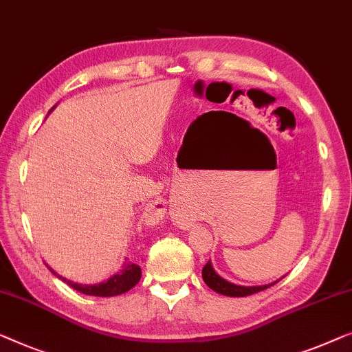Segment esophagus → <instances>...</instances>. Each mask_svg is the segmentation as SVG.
Masks as SVG:
<instances>
[{"instance_id": "esophagus-1", "label": "esophagus", "mask_w": 352, "mask_h": 352, "mask_svg": "<svg viewBox=\"0 0 352 352\" xmlns=\"http://www.w3.org/2000/svg\"><path fill=\"white\" fill-rule=\"evenodd\" d=\"M188 226H190V223H188V222H186V223H184V227H188Z\"/></svg>"}]
</instances>
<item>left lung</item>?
<instances>
[{
	"label": "left lung",
	"instance_id": "obj_1",
	"mask_svg": "<svg viewBox=\"0 0 352 352\" xmlns=\"http://www.w3.org/2000/svg\"><path fill=\"white\" fill-rule=\"evenodd\" d=\"M201 276H203V281L206 283V286L212 289L214 292L217 294H222V295H227V297H248V295H252V294H257L261 292V290H265L268 287H272L273 284H276L278 281H274L272 284H265V286H236V284L233 283H228L227 279H223L222 276H219L216 273V270L212 268L211 262H208L205 267L201 270Z\"/></svg>",
	"mask_w": 352,
	"mask_h": 352
}]
</instances>
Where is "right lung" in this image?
Returning a JSON list of instances; mask_svg holds the SVG:
<instances>
[{
    "mask_svg": "<svg viewBox=\"0 0 352 352\" xmlns=\"http://www.w3.org/2000/svg\"><path fill=\"white\" fill-rule=\"evenodd\" d=\"M54 108H55V106H54ZM45 265H47V263H45ZM47 268L55 274V276L60 278L63 283L68 284L69 287H73L74 290H78V292H80V294L95 295V297H114V295L125 294V292H129L131 287H135L141 279L140 265L131 263V262H125L124 265H122V270H119V272H117L114 276H111L108 281L100 283V284H78V283H73V281H69V279H66V278L60 276V274L55 273L54 270L49 267V265H47Z\"/></svg>",
    "mask_w": 352,
    "mask_h": 352,
    "instance_id": "1",
    "label": "right lung"
}]
</instances>
